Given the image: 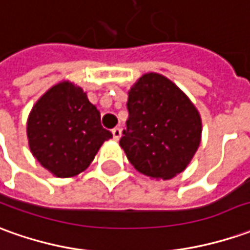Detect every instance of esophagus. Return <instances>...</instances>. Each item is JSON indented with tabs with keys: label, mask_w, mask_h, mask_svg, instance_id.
Instances as JSON below:
<instances>
[{
	"label": "esophagus",
	"mask_w": 250,
	"mask_h": 250,
	"mask_svg": "<svg viewBox=\"0 0 250 250\" xmlns=\"http://www.w3.org/2000/svg\"><path fill=\"white\" fill-rule=\"evenodd\" d=\"M112 135H113V138L116 139V141H119L120 137H122V128H119V127L113 128V130H112Z\"/></svg>",
	"instance_id": "obj_1"
}]
</instances>
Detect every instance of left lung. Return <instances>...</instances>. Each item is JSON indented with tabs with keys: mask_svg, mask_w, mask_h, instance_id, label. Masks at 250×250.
<instances>
[{
	"mask_svg": "<svg viewBox=\"0 0 250 250\" xmlns=\"http://www.w3.org/2000/svg\"><path fill=\"white\" fill-rule=\"evenodd\" d=\"M120 146L141 174L171 179L186 169L201 142L203 122L190 98L166 76L144 74L128 90Z\"/></svg>",
	"mask_w": 250,
	"mask_h": 250,
	"instance_id": "8db88e82",
	"label": "left lung"
}]
</instances>
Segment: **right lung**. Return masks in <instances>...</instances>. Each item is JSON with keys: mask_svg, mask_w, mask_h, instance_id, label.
Segmentation results:
<instances>
[{"mask_svg": "<svg viewBox=\"0 0 250 250\" xmlns=\"http://www.w3.org/2000/svg\"><path fill=\"white\" fill-rule=\"evenodd\" d=\"M32 156L57 178L83 172L112 132L82 87L69 81L52 86L34 104L27 119Z\"/></svg>", "mask_w": 250, "mask_h": 250, "instance_id": "obj_1", "label": "right lung"}]
</instances>
